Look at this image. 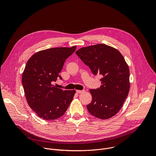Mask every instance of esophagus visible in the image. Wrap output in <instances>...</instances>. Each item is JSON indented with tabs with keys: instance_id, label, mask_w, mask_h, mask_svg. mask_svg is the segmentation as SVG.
Returning a JSON list of instances; mask_svg holds the SVG:
<instances>
[{
	"instance_id": "esophagus-1",
	"label": "esophagus",
	"mask_w": 156,
	"mask_h": 156,
	"mask_svg": "<svg viewBox=\"0 0 156 156\" xmlns=\"http://www.w3.org/2000/svg\"><path fill=\"white\" fill-rule=\"evenodd\" d=\"M84 90H76V93L78 94H81L83 93H84Z\"/></svg>"
}]
</instances>
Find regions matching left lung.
I'll return each mask as SVG.
<instances>
[{"mask_svg": "<svg viewBox=\"0 0 156 156\" xmlns=\"http://www.w3.org/2000/svg\"><path fill=\"white\" fill-rule=\"evenodd\" d=\"M94 75H102V84L90 90L92 102L87 108L92 115L106 120L116 115L129 91V70L122 54L104 44L81 48L76 52Z\"/></svg>", "mask_w": 156, "mask_h": 156, "instance_id": "left-lung-1", "label": "left lung"}]
</instances>
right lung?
<instances>
[{
	"label": "right lung",
	"instance_id": "add662e5",
	"mask_svg": "<svg viewBox=\"0 0 156 156\" xmlns=\"http://www.w3.org/2000/svg\"><path fill=\"white\" fill-rule=\"evenodd\" d=\"M54 48L40 51L28 60L22 75V84L29 106L40 118L53 120L62 117L73 99L75 90H63L56 81L64 62L76 50Z\"/></svg>",
	"mask_w": 156,
	"mask_h": 156
}]
</instances>
